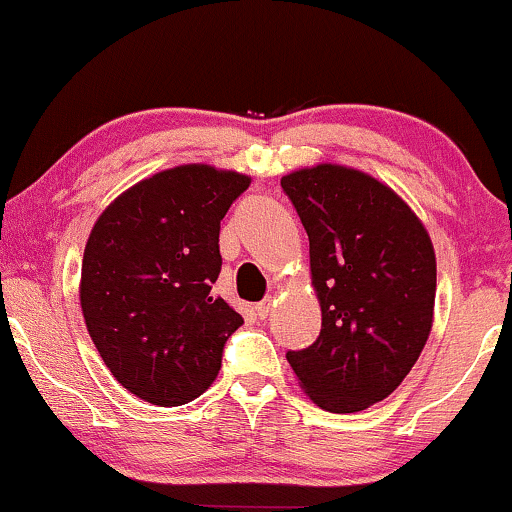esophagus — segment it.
Segmentation results:
<instances>
[{
  "instance_id": "esophagus-1",
  "label": "esophagus",
  "mask_w": 512,
  "mask_h": 512,
  "mask_svg": "<svg viewBox=\"0 0 512 512\" xmlns=\"http://www.w3.org/2000/svg\"><path fill=\"white\" fill-rule=\"evenodd\" d=\"M272 310H274V300L272 298H264L262 303L255 305V312H257V317H260V319L267 317Z\"/></svg>"
}]
</instances>
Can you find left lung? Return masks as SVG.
<instances>
[{"instance_id":"obj_1","label":"left lung","mask_w":512,"mask_h":512,"mask_svg":"<svg viewBox=\"0 0 512 512\" xmlns=\"http://www.w3.org/2000/svg\"><path fill=\"white\" fill-rule=\"evenodd\" d=\"M281 188L310 238L322 307L317 341L286 357L312 403L360 412L398 389L432 331V238L396 190L360 169L305 166Z\"/></svg>"}]
</instances>
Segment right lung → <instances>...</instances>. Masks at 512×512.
I'll list each match as a JSON object with an SVG mask.
<instances>
[{"label":"right lung","mask_w":512,"mask_h":512,"mask_svg":"<svg viewBox=\"0 0 512 512\" xmlns=\"http://www.w3.org/2000/svg\"><path fill=\"white\" fill-rule=\"evenodd\" d=\"M250 176L181 164L143 178L92 226L80 307L104 365L152 405H183L217 379L224 343L243 324L212 293L219 224Z\"/></svg>","instance_id":"right-lung-1"}]
</instances>
